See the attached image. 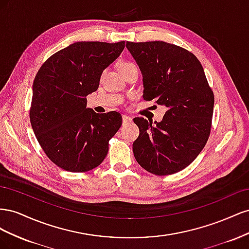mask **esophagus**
<instances>
[{"label":"esophagus","instance_id":"34e87169","mask_svg":"<svg viewBox=\"0 0 249 249\" xmlns=\"http://www.w3.org/2000/svg\"><path fill=\"white\" fill-rule=\"evenodd\" d=\"M123 122H124V124H125V123H129V122H132V117L127 116V115H123Z\"/></svg>","mask_w":249,"mask_h":249}]
</instances>
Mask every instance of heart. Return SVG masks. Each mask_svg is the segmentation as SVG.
Wrapping results in <instances>:
<instances>
[{"label": "heart", "instance_id": "b5f03b06", "mask_svg": "<svg viewBox=\"0 0 249 249\" xmlns=\"http://www.w3.org/2000/svg\"><path fill=\"white\" fill-rule=\"evenodd\" d=\"M134 65H135V64H134L133 62L127 61V60H120V61L118 62V71H119L120 72H123V71H124L125 70L130 69V67H132V66H134Z\"/></svg>", "mask_w": 249, "mask_h": 249}]
</instances>
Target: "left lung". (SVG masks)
I'll return each mask as SVG.
<instances>
[{
  "instance_id": "left-lung-1",
  "label": "left lung",
  "mask_w": 249,
  "mask_h": 249,
  "mask_svg": "<svg viewBox=\"0 0 249 249\" xmlns=\"http://www.w3.org/2000/svg\"><path fill=\"white\" fill-rule=\"evenodd\" d=\"M126 48L143 76L144 101L167 107L155 125L135 117L139 136L135 159L156 176H169L190 165L205 147L212 129L214 93L198 59L164 41L129 42Z\"/></svg>"
}]
</instances>
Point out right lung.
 <instances>
[{
  "instance_id": "add662e5",
  "label": "right lung",
  "mask_w": 249,
  "mask_h": 249,
  "mask_svg": "<svg viewBox=\"0 0 249 249\" xmlns=\"http://www.w3.org/2000/svg\"><path fill=\"white\" fill-rule=\"evenodd\" d=\"M124 41H79L47 59L33 82L30 122L49 159L71 172H86L104 161L109 140L122 126L116 111L99 114L86 96L99 88L103 71Z\"/></svg>"
}]
</instances>
